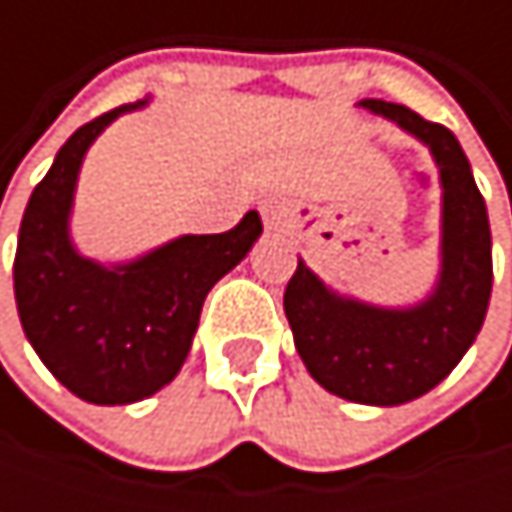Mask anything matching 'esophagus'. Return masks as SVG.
<instances>
[{"label": "esophagus", "instance_id": "1", "mask_svg": "<svg viewBox=\"0 0 512 512\" xmlns=\"http://www.w3.org/2000/svg\"><path fill=\"white\" fill-rule=\"evenodd\" d=\"M260 216H263L266 231H287L290 228V210H287L284 198H263Z\"/></svg>", "mask_w": 512, "mask_h": 512}]
</instances>
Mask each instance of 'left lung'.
<instances>
[{
	"mask_svg": "<svg viewBox=\"0 0 512 512\" xmlns=\"http://www.w3.org/2000/svg\"><path fill=\"white\" fill-rule=\"evenodd\" d=\"M430 148L442 174V272L415 308H376L332 293L302 260L284 290V314L308 373L332 394L400 406L436 388L474 344L492 293L486 201L457 136L418 112L361 100Z\"/></svg>",
	"mask_w": 512,
	"mask_h": 512,
	"instance_id": "8db88e82",
	"label": "left lung"
}]
</instances>
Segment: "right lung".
<instances>
[{
    "label": "right lung",
    "mask_w": 512,
    "mask_h": 512,
    "mask_svg": "<svg viewBox=\"0 0 512 512\" xmlns=\"http://www.w3.org/2000/svg\"><path fill=\"white\" fill-rule=\"evenodd\" d=\"M82 124L35 186L14 257V296L23 332L50 373L76 397L124 406L168 385L189 356L210 287L255 246V210L225 234H186L121 266L82 257L67 234L76 174L91 142L124 112Z\"/></svg>",
    "instance_id": "add662e5"
}]
</instances>
